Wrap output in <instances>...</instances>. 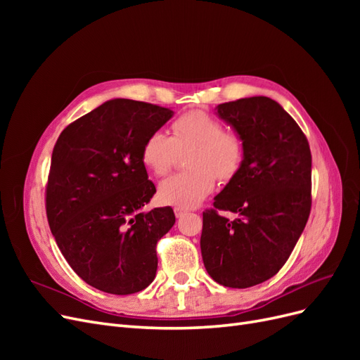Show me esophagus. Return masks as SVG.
Instances as JSON below:
<instances>
[{"label": "esophagus", "mask_w": 360, "mask_h": 360, "mask_svg": "<svg viewBox=\"0 0 360 360\" xmlns=\"http://www.w3.org/2000/svg\"><path fill=\"white\" fill-rule=\"evenodd\" d=\"M186 212H188V210H186V209H181V207H176V209H174V213H176V217H181Z\"/></svg>", "instance_id": "34e87169"}]
</instances>
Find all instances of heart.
<instances>
[{
    "mask_svg": "<svg viewBox=\"0 0 360 360\" xmlns=\"http://www.w3.org/2000/svg\"><path fill=\"white\" fill-rule=\"evenodd\" d=\"M171 136L162 130L151 132L143 144L141 158L156 176H165L177 160L179 151L191 148L186 165L191 168L159 184V201L191 209L209 197L216 179L228 183L240 172L245 162V143L224 129L221 120L205 111H189L171 124Z\"/></svg>",
    "mask_w": 360,
    "mask_h": 360,
    "instance_id": "heart-1",
    "label": "heart"
}]
</instances>
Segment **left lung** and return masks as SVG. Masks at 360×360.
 <instances>
[{"instance_id":"left-lung-1","label":"left lung","mask_w":360,"mask_h":360,"mask_svg":"<svg viewBox=\"0 0 360 360\" xmlns=\"http://www.w3.org/2000/svg\"><path fill=\"white\" fill-rule=\"evenodd\" d=\"M245 143L238 176L202 213L201 255L217 284L248 288L275 276L311 213V150L292 117L270 97L216 106ZM239 214L234 221L219 210Z\"/></svg>"}]
</instances>
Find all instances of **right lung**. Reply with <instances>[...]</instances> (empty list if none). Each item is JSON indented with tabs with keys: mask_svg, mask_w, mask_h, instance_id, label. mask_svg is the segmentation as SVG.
<instances>
[{
	"mask_svg": "<svg viewBox=\"0 0 360 360\" xmlns=\"http://www.w3.org/2000/svg\"><path fill=\"white\" fill-rule=\"evenodd\" d=\"M172 114L147 102L108 101L70 123L53 147L51 233L75 274L97 290L124 296L156 276V245L176 216L171 207L141 212L156 192L141 150Z\"/></svg>",
	"mask_w": 360,
	"mask_h": 360,
	"instance_id": "1",
	"label": "right lung"
}]
</instances>
